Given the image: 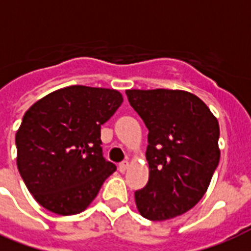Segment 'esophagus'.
I'll use <instances>...</instances> for the list:
<instances>
[{
    "instance_id": "34e87169",
    "label": "esophagus",
    "mask_w": 251,
    "mask_h": 251,
    "mask_svg": "<svg viewBox=\"0 0 251 251\" xmlns=\"http://www.w3.org/2000/svg\"><path fill=\"white\" fill-rule=\"evenodd\" d=\"M127 168H129V161H122L121 164L118 165V169H120V172H125Z\"/></svg>"
}]
</instances>
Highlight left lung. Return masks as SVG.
I'll return each mask as SVG.
<instances>
[{"label": "left lung", "mask_w": 251, "mask_h": 251, "mask_svg": "<svg viewBox=\"0 0 251 251\" xmlns=\"http://www.w3.org/2000/svg\"><path fill=\"white\" fill-rule=\"evenodd\" d=\"M149 129V182L135 191L143 218L163 222L191 210L220 160L219 122L204 102L182 90H127Z\"/></svg>", "instance_id": "1"}]
</instances>
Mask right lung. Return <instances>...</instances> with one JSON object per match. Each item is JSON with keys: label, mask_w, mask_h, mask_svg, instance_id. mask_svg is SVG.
<instances>
[{"label": "right lung", "mask_w": 251, "mask_h": 251, "mask_svg": "<svg viewBox=\"0 0 251 251\" xmlns=\"http://www.w3.org/2000/svg\"><path fill=\"white\" fill-rule=\"evenodd\" d=\"M121 92L70 86L37 100L15 134L17 165L36 202L75 215L96 198L116 165L102 157L100 129L121 105Z\"/></svg>", "instance_id": "add662e5"}]
</instances>
